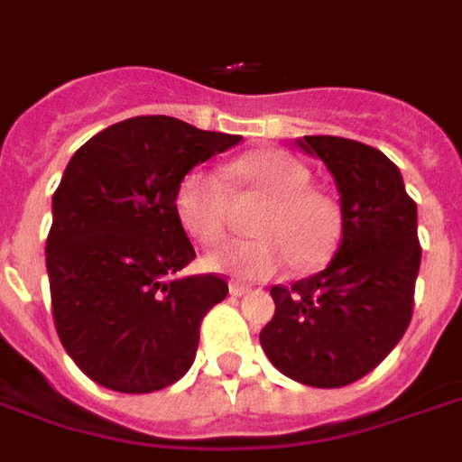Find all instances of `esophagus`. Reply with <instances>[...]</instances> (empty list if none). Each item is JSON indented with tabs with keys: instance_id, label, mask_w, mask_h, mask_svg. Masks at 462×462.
<instances>
[{
	"instance_id": "34e87169",
	"label": "esophagus",
	"mask_w": 462,
	"mask_h": 462,
	"mask_svg": "<svg viewBox=\"0 0 462 462\" xmlns=\"http://www.w3.org/2000/svg\"><path fill=\"white\" fill-rule=\"evenodd\" d=\"M231 295H236V298H241V295H248L251 292V285H244V282H231Z\"/></svg>"
}]
</instances>
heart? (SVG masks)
I'll return each mask as SVG.
<instances>
[{"label":"heart","mask_w":462,"mask_h":462,"mask_svg":"<svg viewBox=\"0 0 462 462\" xmlns=\"http://www.w3.org/2000/svg\"><path fill=\"white\" fill-rule=\"evenodd\" d=\"M228 184L261 194L265 207L254 221V241H238L208 258L218 273L245 281H263L282 271L288 261L295 268H318L335 254L342 236L337 204L310 187L305 164L281 150H255L228 167ZM177 217L201 244H218L226 231L228 197L221 177L194 170L181 180L174 197Z\"/></svg>","instance_id":"heart-1"}]
</instances>
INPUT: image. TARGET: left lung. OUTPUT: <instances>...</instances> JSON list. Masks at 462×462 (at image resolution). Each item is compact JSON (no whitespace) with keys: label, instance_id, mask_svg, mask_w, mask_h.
Wrapping results in <instances>:
<instances>
[{"label":"left lung","instance_id":"1","mask_svg":"<svg viewBox=\"0 0 462 462\" xmlns=\"http://www.w3.org/2000/svg\"><path fill=\"white\" fill-rule=\"evenodd\" d=\"M298 144L337 181L342 244L325 271L273 285L275 315L261 346L295 382L339 389L382 365L409 328L420 265L416 201L376 147L332 134Z\"/></svg>","mask_w":462,"mask_h":462}]
</instances>
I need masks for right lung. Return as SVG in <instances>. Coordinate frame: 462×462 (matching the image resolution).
<instances>
[{"instance_id":"add662e5","label":"right lung","mask_w":462,"mask_h":462,"mask_svg":"<svg viewBox=\"0 0 462 462\" xmlns=\"http://www.w3.org/2000/svg\"><path fill=\"white\" fill-rule=\"evenodd\" d=\"M238 143L241 134L140 116L70 157L46 238L51 315L70 359L110 392H160L194 365L201 319L228 282L177 275L197 251L174 197L194 164Z\"/></svg>"}]
</instances>
